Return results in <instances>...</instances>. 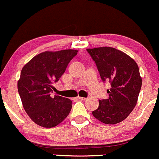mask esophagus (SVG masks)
<instances>
[{"label":"esophagus","mask_w":159,"mask_h":159,"mask_svg":"<svg viewBox=\"0 0 159 159\" xmlns=\"http://www.w3.org/2000/svg\"><path fill=\"white\" fill-rule=\"evenodd\" d=\"M76 99L80 100H85V98H82V97H77V98H76Z\"/></svg>","instance_id":"esophagus-1"}]
</instances>
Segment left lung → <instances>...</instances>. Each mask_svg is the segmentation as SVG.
I'll list each match as a JSON object with an SVG mask.
<instances>
[{
  "label": "left lung",
  "mask_w": 159,
  "mask_h": 159,
  "mask_svg": "<svg viewBox=\"0 0 159 159\" xmlns=\"http://www.w3.org/2000/svg\"><path fill=\"white\" fill-rule=\"evenodd\" d=\"M93 59L104 83L108 81V99L99 100L92 111L96 119L105 124L123 121L136 105L142 87V78L136 61L123 52L111 47L86 49Z\"/></svg>",
  "instance_id": "left-lung-1"
}]
</instances>
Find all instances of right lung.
<instances>
[{
    "label": "right lung",
    "mask_w": 159,
    "mask_h": 159,
    "mask_svg": "<svg viewBox=\"0 0 159 159\" xmlns=\"http://www.w3.org/2000/svg\"><path fill=\"white\" fill-rule=\"evenodd\" d=\"M77 53L78 51L71 49L43 52L22 69L18 92L25 112L38 125L55 127L71 111V100L52 93L53 84L59 81Z\"/></svg>",
    "instance_id": "add662e5"
}]
</instances>
